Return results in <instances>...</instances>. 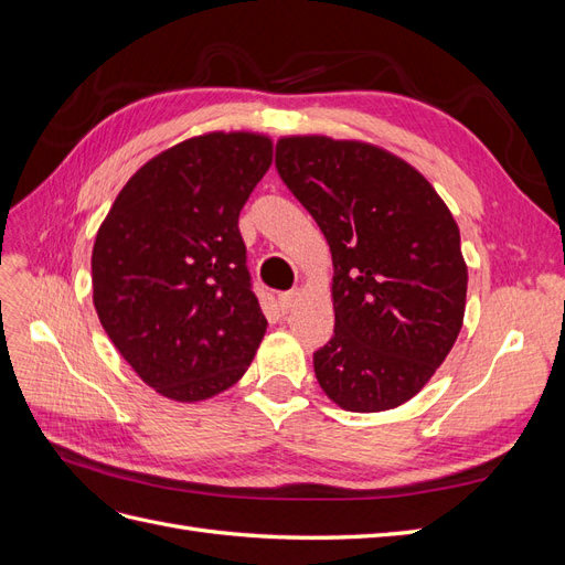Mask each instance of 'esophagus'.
Instances as JSON below:
<instances>
[{"mask_svg": "<svg viewBox=\"0 0 565 565\" xmlns=\"http://www.w3.org/2000/svg\"><path fill=\"white\" fill-rule=\"evenodd\" d=\"M297 299H299V289H289V292L280 295V297H278L280 311H282V313H289V311H292V306L297 303Z\"/></svg>", "mask_w": 565, "mask_h": 565, "instance_id": "esophagus-1", "label": "esophagus"}]
</instances>
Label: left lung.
<instances>
[{
  "instance_id": "8db88e82",
  "label": "left lung",
  "mask_w": 565,
  "mask_h": 565,
  "mask_svg": "<svg viewBox=\"0 0 565 565\" xmlns=\"http://www.w3.org/2000/svg\"><path fill=\"white\" fill-rule=\"evenodd\" d=\"M276 167L332 252L334 337L313 353L349 413L407 403L446 361L467 306V264L446 202L393 152L330 136H285Z\"/></svg>"
}]
</instances>
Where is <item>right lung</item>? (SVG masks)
<instances>
[{"label": "right lung", "mask_w": 565, "mask_h": 565, "mask_svg": "<svg viewBox=\"0 0 565 565\" xmlns=\"http://www.w3.org/2000/svg\"><path fill=\"white\" fill-rule=\"evenodd\" d=\"M270 162L264 134L193 136L148 160L96 233L98 320L164 398L198 403L231 388L262 344L268 322L237 216Z\"/></svg>", "instance_id": "add662e5"}]
</instances>
